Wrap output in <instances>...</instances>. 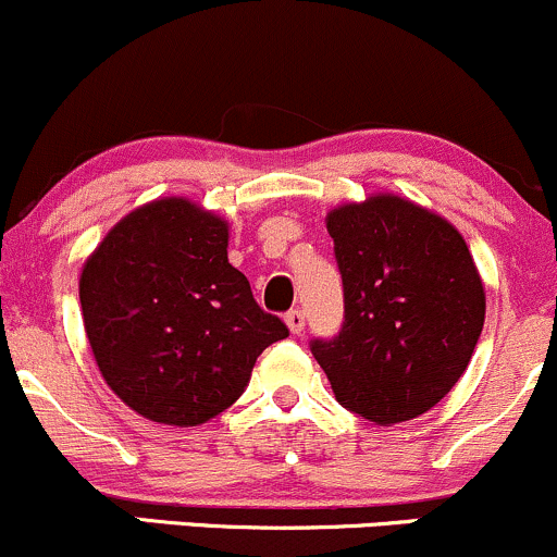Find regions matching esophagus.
Here are the masks:
<instances>
[{
	"label": "esophagus",
	"mask_w": 557,
	"mask_h": 557,
	"mask_svg": "<svg viewBox=\"0 0 557 557\" xmlns=\"http://www.w3.org/2000/svg\"><path fill=\"white\" fill-rule=\"evenodd\" d=\"M284 321H286V326H289L292 334H302V329H305V313H302L300 308L289 310V313L284 315Z\"/></svg>",
	"instance_id": "34e87169"
}]
</instances>
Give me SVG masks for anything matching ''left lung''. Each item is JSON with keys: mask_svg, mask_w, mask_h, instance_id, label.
<instances>
[{"mask_svg": "<svg viewBox=\"0 0 557 557\" xmlns=\"http://www.w3.org/2000/svg\"><path fill=\"white\" fill-rule=\"evenodd\" d=\"M343 273L345 321L313 339L334 398L376 424L433 409L468 369L486 292L462 233L393 194L326 214Z\"/></svg>", "mask_w": 557, "mask_h": 557, "instance_id": "left-lung-1", "label": "left lung"}]
</instances>
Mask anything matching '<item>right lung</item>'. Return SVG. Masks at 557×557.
<instances>
[{
    "mask_svg": "<svg viewBox=\"0 0 557 557\" xmlns=\"http://www.w3.org/2000/svg\"><path fill=\"white\" fill-rule=\"evenodd\" d=\"M100 374L146 420L194 428L236 404L268 345L289 337L228 262V223L170 196L119 220L79 278Z\"/></svg>",
    "mask_w": 557,
    "mask_h": 557,
    "instance_id": "obj_1",
    "label": "right lung"
}]
</instances>
